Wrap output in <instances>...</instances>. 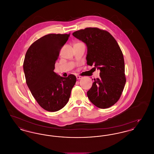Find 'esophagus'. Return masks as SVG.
<instances>
[{
    "mask_svg": "<svg viewBox=\"0 0 154 154\" xmlns=\"http://www.w3.org/2000/svg\"><path fill=\"white\" fill-rule=\"evenodd\" d=\"M76 78H77V80H80V79H81L82 78V77L80 76V75H77V76H76Z\"/></svg>",
    "mask_w": 154,
    "mask_h": 154,
    "instance_id": "obj_1",
    "label": "esophagus"
}]
</instances>
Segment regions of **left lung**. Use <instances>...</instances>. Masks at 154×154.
Segmentation results:
<instances>
[{
    "instance_id": "1",
    "label": "left lung",
    "mask_w": 154,
    "mask_h": 154,
    "mask_svg": "<svg viewBox=\"0 0 154 154\" xmlns=\"http://www.w3.org/2000/svg\"><path fill=\"white\" fill-rule=\"evenodd\" d=\"M73 35L87 46V65L100 70L87 92L89 100L100 109H107L117 102L126 83L124 59L116 39L106 30L87 28Z\"/></svg>"
}]
</instances>
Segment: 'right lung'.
Listing matches in <instances>:
<instances>
[{"mask_svg": "<svg viewBox=\"0 0 154 154\" xmlns=\"http://www.w3.org/2000/svg\"><path fill=\"white\" fill-rule=\"evenodd\" d=\"M69 34H48L29 47L23 67L27 85L38 104L44 110L55 112L68 102L76 77H63L54 72L59 52Z\"/></svg>", "mask_w": 154, "mask_h": 154, "instance_id": "1", "label": "right lung"}]
</instances>
